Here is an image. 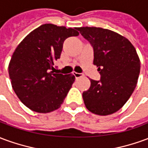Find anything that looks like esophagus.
<instances>
[{
    "instance_id": "obj_1",
    "label": "esophagus",
    "mask_w": 148,
    "mask_h": 148,
    "mask_svg": "<svg viewBox=\"0 0 148 148\" xmlns=\"http://www.w3.org/2000/svg\"><path fill=\"white\" fill-rule=\"evenodd\" d=\"M73 74L74 75L75 78H79V77H82V76H83V74H80V73H77V72H74V73H73Z\"/></svg>"
}]
</instances>
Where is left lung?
Segmentation results:
<instances>
[{
	"label": "left lung",
	"instance_id": "obj_1",
	"mask_svg": "<svg viewBox=\"0 0 148 148\" xmlns=\"http://www.w3.org/2000/svg\"><path fill=\"white\" fill-rule=\"evenodd\" d=\"M93 48V64L100 81L90 79V87L82 93L86 109L107 116L121 109L136 86L140 58L132 42L113 31L96 27H77Z\"/></svg>",
	"mask_w": 148,
	"mask_h": 148
}]
</instances>
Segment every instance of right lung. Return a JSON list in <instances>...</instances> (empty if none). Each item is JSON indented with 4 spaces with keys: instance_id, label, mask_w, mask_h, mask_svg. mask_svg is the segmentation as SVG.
<instances>
[{
    "instance_id": "obj_1",
    "label": "right lung",
    "mask_w": 148,
    "mask_h": 148,
    "mask_svg": "<svg viewBox=\"0 0 148 148\" xmlns=\"http://www.w3.org/2000/svg\"><path fill=\"white\" fill-rule=\"evenodd\" d=\"M77 27L42 24L17 46L8 64V74L18 98L28 109L47 113L60 108L71 90L73 74H55L54 62L60 58L63 42L77 36Z\"/></svg>"
}]
</instances>
